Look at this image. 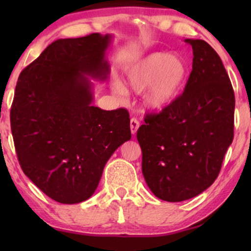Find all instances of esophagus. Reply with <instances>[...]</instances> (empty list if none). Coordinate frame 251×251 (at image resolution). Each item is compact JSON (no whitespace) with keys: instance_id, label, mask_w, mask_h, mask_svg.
<instances>
[{"instance_id":"34e87169","label":"esophagus","mask_w":251,"mask_h":251,"mask_svg":"<svg viewBox=\"0 0 251 251\" xmlns=\"http://www.w3.org/2000/svg\"><path fill=\"white\" fill-rule=\"evenodd\" d=\"M138 128H139V122H138V120L135 119V118H132L131 121H130V130H131L132 135H136L137 130H138Z\"/></svg>"}]
</instances>
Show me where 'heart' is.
I'll use <instances>...</instances> for the list:
<instances>
[{"mask_svg":"<svg viewBox=\"0 0 251 251\" xmlns=\"http://www.w3.org/2000/svg\"><path fill=\"white\" fill-rule=\"evenodd\" d=\"M188 77V65L180 54L153 52L143 57L126 71V83L135 94H142L144 108L161 112L171 106L180 95ZM119 95L126 96L121 82L113 83Z\"/></svg>","mask_w":251,"mask_h":251,"instance_id":"1","label":"heart"}]
</instances>
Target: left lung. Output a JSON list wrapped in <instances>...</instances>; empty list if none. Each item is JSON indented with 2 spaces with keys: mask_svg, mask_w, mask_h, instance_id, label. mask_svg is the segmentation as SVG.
Masks as SVG:
<instances>
[{
  "mask_svg": "<svg viewBox=\"0 0 251 251\" xmlns=\"http://www.w3.org/2000/svg\"><path fill=\"white\" fill-rule=\"evenodd\" d=\"M193 64L183 95L137 131L142 171L156 198L188 200L211 186L233 142L235 98L217 52L203 40L186 39Z\"/></svg>",
  "mask_w": 251,
  "mask_h": 251,
  "instance_id": "1",
  "label": "left lung"
}]
</instances>
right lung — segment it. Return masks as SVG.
Wrapping results in <instances>:
<instances>
[{"label":"right lung","instance_id":"add662e5","mask_svg":"<svg viewBox=\"0 0 251 251\" xmlns=\"http://www.w3.org/2000/svg\"><path fill=\"white\" fill-rule=\"evenodd\" d=\"M112 35L59 39L19 75L10 112L24 174L52 200H88L112 154L131 138L129 113L92 106L94 83L108 78Z\"/></svg>","mask_w":251,"mask_h":251}]
</instances>
